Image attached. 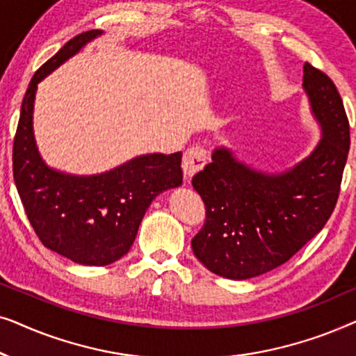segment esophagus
I'll return each mask as SVG.
<instances>
[{
	"mask_svg": "<svg viewBox=\"0 0 356 356\" xmlns=\"http://www.w3.org/2000/svg\"><path fill=\"white\" fill-rule=\"evenodd\" d=\"M206 160H207V152L202 147H197V145L196 147H189L186 152H184L183 162H181L184 179H188L189 181L194 175L201 172L204 165H206Z\"/></svg>",
	"mask_w": 356,
	"mask_h": 356,
	"instance_id": "1",
	"label": "esophagus"
}]
</instances>
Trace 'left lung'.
Listing matches in <instances>:
<instances>
[{
	"instance_id": "1",
	"label": "left lung",
	"mask_w": 356,
	"mask_h": 356,
	"mask_svg": "<svg viewBox=\"0 0 356 356\" xmlns=\"http://www.w3.org/2000/svg\"><path fill=\"white\" fill-rule=\"evenodd\" d=\"M303 72L321 129L308 157L267 173L220 145L193 178L206 204V223L191 241L194 256L225 279L246 280L284 264L323 230L337 202L350 149L348 120L330 77L309 63Z\"/></svg>"
}]
</instances>
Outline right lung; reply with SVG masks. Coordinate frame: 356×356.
<instances>
[{"instance_id":"obj_1","label":"right lung","mask_w":356,"mask_h":356,"mask_svg":"<svg viewBox=\"0 0 356 356\" xmlns=\"http://www.w3.org/2000/svg\"><path fill=\"white\" fill-rule=\"evenodd\" d=\"M102 31L81 33L32 77L24 95L13 147L14 181L43 246L82 266H108L133 246L150 202L183 183L181 152L145 154L97 175L48 167L33 136L38 82L77 55Z\"/></svg>"}]
</instances>
